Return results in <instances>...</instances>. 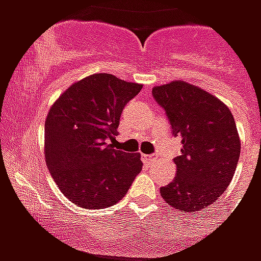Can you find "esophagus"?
<instances>
[{"instance_id":"34e87169","label":"esophagus","mask_w":261,"mask_h":261,"mask_svg":"<svg viewBox=\"0 0 261 261\" xmlns=\"http://www.w3.org/2000/svg\"><path fill=\"white\" fill-rule=\"evenodd\" d=\"M142 160L143 161H146V163L151 164L157 161V155L155 154H142Z\"/></svg>"}]
</instances>
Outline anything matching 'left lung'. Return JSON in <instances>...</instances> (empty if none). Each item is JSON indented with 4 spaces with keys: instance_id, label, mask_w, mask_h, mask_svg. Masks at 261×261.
I'll use <instances>...</instances> for the list:
<instances>
[{
    "instance_id": "left-lung-1",
    "label": "left lung",
    "mask_w": 261,
    "mask_h": 261,
    "mask_svg": "<svg viewBox=\"0 0 261 261\" xmlns=\"http://www.w3.org/2000/svg\"><path fill=\"white\" fill-rule=\"evenodd\" d=\"M151 93L182 143L174 159L177 173L160 194L169 206L194 214L214 203L233 178L241 151L234 118L221 100L184 81Z\"/></svg>"
}]
</instances>
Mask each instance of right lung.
Returning a JSON list of instances; mask_svg holds the SVG:
<instances>
[{
	"mask_svg": "<svg viewBox=\"0 0 261 261\" xmlns=\"http://www.w3.org/2000/svg\"><path fill=\"white\" fill-rule=\"evenodd\" d=\"M142 85L107 73L73 84L51 107L44 124L46 163L70 202L97 210L112 206L142 171L138 153L115 150L123 108Z\"/></svg>",
	"mask_w": 261,
	"mask_h": 261,
	"instance_id": "obj_1",
	"label": "right lung"
}]
</instances>
